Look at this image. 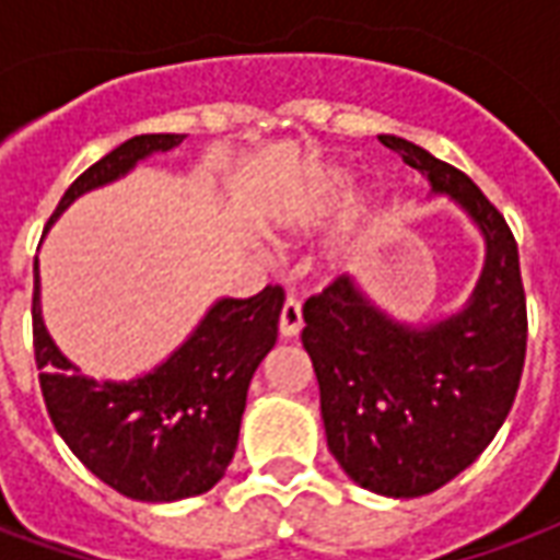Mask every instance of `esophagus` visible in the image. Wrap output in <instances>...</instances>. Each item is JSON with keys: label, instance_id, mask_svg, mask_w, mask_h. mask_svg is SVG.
<instances>
[{"label": "esophagus", "instance_id": "34e87169", "mask_svg": "<svg viewBox=\"0 0 560 560\" xmlns=\"http://www.w3.org/2000/svg\"><path fill=\"white\" fill-rule=\"evenodd\" d=\"M279 329L284 339H293V336L303 329V308H300V300H296V296H288L284 305H281Z\"/></svg>", "mask_w": 560, "mask_h": 560}]
</instances>
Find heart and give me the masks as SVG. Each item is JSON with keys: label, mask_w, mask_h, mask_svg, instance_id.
<instances>
[{"label": "heart", "mask_w": 560, "mask_h": 560, "mask_svg": "<svg viewBox=\"0 0 560 560\" xmlns=\"http://www.w3.org/2000/svg\"><path fill=\"white\" fill-rule=\"evenodd\" d=\"M336 188H339V176H324L320 183H315V188L305 195L303 207H296V212L291 215L293 228H312L317 221L327 215L329 203H332V195H336ZM365 219V207H351L348 209V215H345V228H341V240L339 248H348L351 245V236L360 231V224Z\"/></svg>", "instance_id": "heart-1"}]
</instances>
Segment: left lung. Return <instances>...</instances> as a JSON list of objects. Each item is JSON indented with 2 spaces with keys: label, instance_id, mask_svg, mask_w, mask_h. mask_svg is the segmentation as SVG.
I'll return each instance as SVG.
<instances>
[{
  "label": "left lung",
  "instance_id": "obj_1",
  "mask_svg": "<svg viewBox=\"0 0 560 560\" xmlns=\"http://www.w3.org/2000/svg\"><path fill=\"white\" fill-rule=\"evenodd\" d=\"M377 140L474 219L486 240L482 276L462 312L420 329L384 315L341 276L305 300L303 348L341 470L369 492L420 498L458 477L504 425L525 365L528 312L516 236L489 197L411 140Z\"/></svg>",
  "mask_w": 560,
  "mask_h": 560
}]
</instances>
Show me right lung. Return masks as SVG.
<instances>
[{
	"label": "right lung",
	"instance_id": "obj_1",
	"mask_svg": "<svg viewBox=\"0 0 560 560\" xmlns=\"http://www.w3.org/2000/svg\"><path fill=\"white\" fill-rule=\"evenodd\" d=\"M183 140L185 135H138L119 143L68 185L50 224L80 195ZM281 305L279 284L248 300H219L183 348L149 375L122 384L95 381L80 375L44 329L35 257L32 345L56 432L98 480L126 498L164 504L209 492L236 453L248 384L276 345Z\"/></svg>",
	"mask_w": 560,
	"mask_h": 560
}]
</instances>
